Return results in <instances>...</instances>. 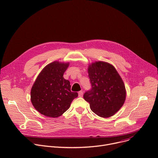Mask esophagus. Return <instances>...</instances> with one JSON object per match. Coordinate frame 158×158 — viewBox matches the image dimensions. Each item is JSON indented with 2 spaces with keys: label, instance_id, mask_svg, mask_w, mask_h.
Returning <instances> with one entry per match:
<instances>
[{
  "label": "esophagus",
  "instance_id": "34e87169",
  "mask_svg": "<svg viewBox=\"0 0 158 158\" xmlns=\"http://www.w3.org/2000/svg\"><path fill=\"white\" fill-rule=\"evenodd\" d=\"M78 95H79V97H82L83 96V91H80L78 93Z\"/></svg>",
  "mask_w": 158,
  "mask_h": 158
}]
</instances>
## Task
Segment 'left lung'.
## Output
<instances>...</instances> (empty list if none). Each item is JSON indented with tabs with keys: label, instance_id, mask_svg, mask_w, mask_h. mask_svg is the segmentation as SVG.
<instances>
[{
	"label": "left lung",
	"instance_id": "obj_1",
	"mask_svg": "<svg viewBox=\"0 0 158 158\" xmlns=\"http://www.w3.org/2000/svg\"><path fill=\"white\" fill-rule=\"evenodd\" d=\"M88 74L91 89L84 94V99L99 117L113 116L125 101L126 90L121 77L112 65L102 61L89 65Z\"/></svg>",
	"mask_w": 158,
	"mask_h": 158
}]
</instances>
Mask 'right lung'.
I'll return each instance as SVG.
<instances>
[{
  "label": "right lung",
  "instance_id": "obj_1",
  "mask_svg": "<svg viewBox=\"0 0 158 158\" xmlns=\"http://www.w3.org/2000/svg\"><path fill=\"white\" fill-rule=\"evenodd\" d=\"M69 63L53 62L38 76L31 90V101L35 108L45 116L56 118L70 107L78 96L70 91V84L63 75Z\"/></svg>",
  "mask_w": 158,
  "mask_h": 158
}]
</instances>
